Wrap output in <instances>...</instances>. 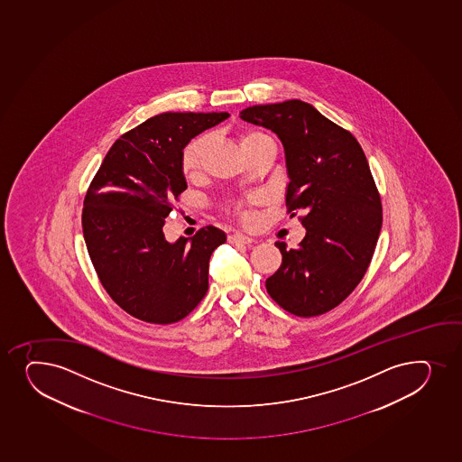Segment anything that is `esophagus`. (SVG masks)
<instances>
[{
    "mask_svg": "<svg viewBox=\"0 0 462 462\" xmlns=\"http://www.w3.org/2000/svg\"><path fill=\"white\" fill-rule=\"evenodd\" d=\"M228 243L230 244H252L254 239L248 238L245 235L234 234L228 236Z\"/></svg>",
    "mask_w": 462,
    "mask_h": 462,
    "instance_id": "esophagus-1",
    "label": "esophagus"
}]
</instances>
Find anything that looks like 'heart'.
Returning <instances> with one entry per match:
<instances>
[{"mask_svg": "<svg viewBox=\"0 0 462 462\" xmlns=\"http://www.w3.org/2000/svg\"><path fill=\"white\" fill-rule=\"evenodd\" d=\"M265 140H272L268 135L254 129H241L236 134V142H238L239 148L243 151L244 155L248 154L256 144ZM208 135H199L194 140H190L186 146H184L183 152H181V159H180V168H181V174L184 179L195 181L199 179L203 174L204 162H206V155H208ZM254 199L241 203V201H234L228 204L226 208L227 214H232L236 218L241 219L244 223H252L254 218Z\"/></svg>", "mask_w": 462, "mask_h": 462, "instance_id": "1", "label": "heart"}]
</instances>
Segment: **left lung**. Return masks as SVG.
<instances>
[{
    "instance_id": "8db88e82",
    "label": "left lung",
    "mask_w": 462,
    "mask_h": 462,
    "mask_svg": "<svg viewBox=\"0 0 462 462\" xmlns=\"http://www.w3.org/2000/svg\"><path fill=\"white\" fill-rule=\"evenodd\" d=\"M248 124L272 129L285 149L287 208L307 228L298 247L282 254L265 281L279 307L313 318L337 307L366 273L382 230V199L366 155L349 131L302 100L254 105Z\"/></svg>"
}]
</instances>
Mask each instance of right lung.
Instances as JSON below:
<instances>
[{
    "mask_svg": "<svg viewBox=\"0 0 462 462\" xmlns=\"http://www.w3.org/2000/svg\"><path fill=\"white\" fill-rule=\"evenodd\" d=\"M228 113H163L125 133L89 183L82 230L109 298L148 323L179 322L208 293V259L226 243L208 226L188 241L164 238V218L188 184L180 159L195 135Z\"/></svg>",
    "mask_w": 462,
    "mask_h": 462,
    "instance_id": "add662e5",
    "label": "right lung"
}]
</instances>
